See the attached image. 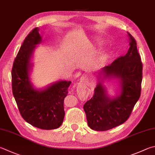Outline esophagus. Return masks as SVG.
<instances>
[{"instance_id":"obj_1","label":"esophagus","mask_w":155,"mask_h":155,"mask_svg":"<svg viewBox=\"0 0 155 155\" xmlns=\"http://www.w3.org/2000/svg\"><path fill=\"white\" fill-rule=\"evenodd\" d=\"M81 79H82L83 81H84V80L85 79V77H82V78H81Z\"/></svg>"}]
</instances>
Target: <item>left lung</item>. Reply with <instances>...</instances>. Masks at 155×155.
I'll use <instances>...</instances> for the list:
<instances>
[{
  "label": "left lung",
  "instance_id": "left-lung-1",
  "mask_svg": "<svg viewBox=\"0 0 155 155\" xmlns=\"http://www.w3.org/2000/svg\"><path fill=\"white\" fill-rule=\"evenodd\" d=\"M129 48L126 55L101 69L94 95L84 104L87 124L95 131H106L125 123L141 94L142 64L136 40L128 33ZM117 80L120 93L110 97L103 85Z\"/></svg>",
  "mask_w": 155,
  "mask_h": 155
}]
</instances>
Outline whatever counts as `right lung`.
Wrapping results in <instances>:
<instances>
[{
  "mask_svg": "<svg viewBox=\"0 0 155 155\" xmlns=\"http://www.w3.org/2000/svg\"><path fill=\"white\" fill-rule=\"evenodd\" d=\"M42 43L39 28H35L25 38L13 62L11 77L14 98L23 119L36 127L57 129L63 123L64 100L71 81H58L37 89L30 79L31 60L38 45Z\"/></svg>",
  "mask_w": 155,
  "mask_h": 155,
  "instance_id": "obj_1",
  "label": "right lung"
}]
</instances>
